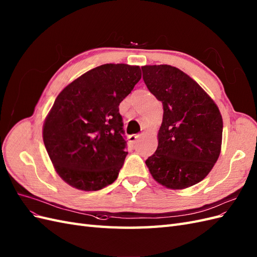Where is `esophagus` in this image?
I'll use <instances>...</instances> for the list:
<instances>
[{
  "instance_id": "obj_1",
  "label": "esophagus",
  "mask_w": 257,
  "mask_h": 257,
  "mask_svg": "<svg viewBox=\"0 0 257 257\" xmlns=\"http://www.w3.org/2000/svg\"><path fill=\"white\" fill-rule=\"evenodd\" d=\"M140 137V135H137V134H133V135H130L128 136V141H130V143L132 144V145H134L135 143H136V141H137V138Z\"/></svg>"
}]
</instances>
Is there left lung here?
I'll return each mask as SVG.
<instances>
[{"instance_id":"obj_1","label":"left lung","mask_w":257,"mask_h":257,"mask_svg":"<svg viewBox=\"0 0 257 257\" xmlns=\"http://www.w3.org/2000/svg\"><path fill=\"white\" fill-rule=\"evenodd\" d=\"M143 79L163 105L158 148L146 165L159 184L184 189L206 177L220 154L223 119L198 83L169 65L144 66Z\"/></svg>"}]
</instances>
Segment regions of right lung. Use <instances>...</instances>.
Returning a JSON list of instances; mask_svg holds the SVG:
<instances>
[{"instance_id": "right-lung-1", "label": "right lung", "mask_w": 257, "mask_h": 257, "mask_svg": "<svg viewBox=\"0 0 257 257\" xmlns=\"http://www.w3.org/2000/svg\"><path fill=\"white\" fill-rule=\"evenodd\" d=\"M142 78L125 64L96 67L66 86L43 125V142L58 175L84 191L116 179L127 155L120 102Z\"/></svg>"}]
</instances>
